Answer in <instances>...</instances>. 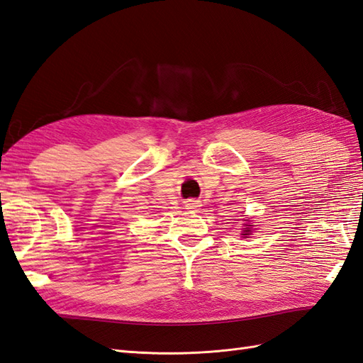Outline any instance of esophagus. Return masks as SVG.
I'll return each mask as SVG.
<instances>
[{"instance_id":"1","label":"esophagus","mask_w":363,"mask_h":363,"mask_svg":"<svg viewBox=\"0 0 363 363\" xmlns=\"http://www.w3.org/2000/svg\"><path fill=\"white\" fill-rule=\"evenodd\" d=\"M186 208H192V211H196V208L201 207V203L199 200H188L184 203Z\"/></svg>"}]
</instances>
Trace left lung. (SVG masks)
Masks as SVG:
<instances>
[{
    "instance_id": "left-lung-1",
    "label": "left lung",
    "mask_w": 363,
    "mask_h": 363,
    "mask_svg": "<svg viewBox=\"0 0 363 363\" xmlns=\"http://www.w3.org/2000/svg\"><path fill=\"white\" fill-rule=\"evenodd\" d=\"M244 235H250V230H245V232H244Z\"/></svg>"
}]
</instances>
